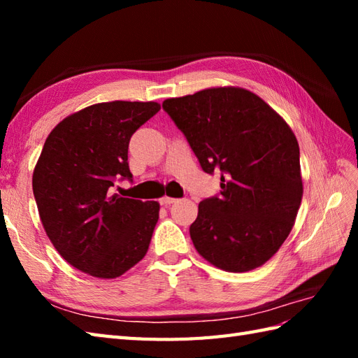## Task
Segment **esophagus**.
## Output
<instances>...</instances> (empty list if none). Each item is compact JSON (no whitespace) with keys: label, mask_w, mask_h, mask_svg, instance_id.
Returning a JSON list of instances; mask_svg holds the SVG:
<instances>
[{"label":"esophagus","mask_w":358,"mask_h":358,"mask_svg":"<svg viewBox=\"0 0 358 358\" xmlns=\"http://www.w3.org/2000/svg\"><path fill=\"white\" fill-rule=\"evenodd\" d=\"M175 201H177V199H172V196H163V199H159V204H162V206H171Z\"/></svg>","instance_id":"1"}]
</instances>
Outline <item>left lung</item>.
<instances>
[{
    "label": "left lung",
    "instance_id": "1",
    "mask_svg": "<svg viewBox=\"0 0 358 358\" xmlns=\"http://www.w3.org/2000/svg\"><path fill=\"white\" fill-rule=\"evenodd\" d=\"M163 109L201 169L222 177V191L199 204L189 227L195 249L229 272L262 266L287 238L301 203L300 149L291 127L238 87L171 98Z\"/></svg>",
    "mask_w": 358,
    "mask_h": 358
}]
</instances>
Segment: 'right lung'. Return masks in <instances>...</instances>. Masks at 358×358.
Returning <instances> with one entry per match:
<instances>
[{"mask_svg": "<svg viewBox=\"0 0 358 358\" xmlns=\"http://www.w3.org/2000/svg\"><path fill=\"white\" fill-rule=\"evenodd\" d=\"M159 110L154 101L89 106L64 118L44 143L32 186L44 231L73 268L115 278L146 255L159 204L112 194L132 173L127 149Z\"/></svg>", "mask_w": 358, "mask_h": 358, "instance_id": "obj_1", "label": "right lung"}]
</instances>
